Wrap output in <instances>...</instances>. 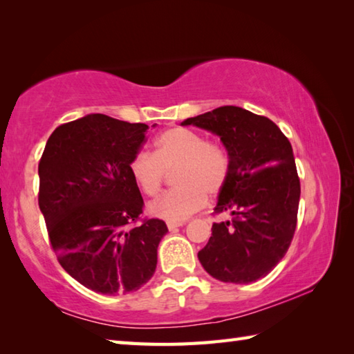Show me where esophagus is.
<instances>
[{"label":"esophagus","mask_w":354,"mask_h":354,"mask_svg":"<svg viewBox=\"0 0 354 354\" xmlns=\"http://www.w3.org/2000/svg\"><path fill=\"white\" fill-rule=\"evenodd\" d=\"M183 225H185L184 221H181V222H167V228L169 230H175L178 227H183Z\"/></svg>","instance_id":"obj_1"}]
</instances>
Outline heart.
<instances>
[{"mask_svg": "<svg viewBox=\"0 0 354 354\" xmlns=\"http://www.w3.org/2000/svg\"><path fill=\"white\" fill-rule=\"evenodd\" d=\"M230 156L221 145L199 132L171 127L155 140V153L138 152L129 161V173L138 189L155 196L167 176L176 187L149 204V213L169 222H181L217 196L230 176Z\"/></svg>", "mask_w": 354, "mask_h": 354, "instance_id": "1", "label": "heart"}]
</instances>
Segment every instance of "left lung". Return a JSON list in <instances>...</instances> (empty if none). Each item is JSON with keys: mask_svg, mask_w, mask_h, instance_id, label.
Returning <instances> with one entry per match:
<instances>
[{"mask_svg": "<svg viewBox=\"0 0 354 354\" xmlns=\"http://www.w3.org/2000/svg\"><path fill=\"white\" fill-rule=\"evenodd\" d=\"M193 124L219 135L230 156V176L214 213L232 219L213 223L198 252L216 280L248 284L268 275L288 252L295 234L301 185L288 137L272 120L239 106H221Z\"/></svg>", "mask_w": 354, "mask_h": 354, "instance_id": "obj_1", "label": "left lung"}]
</instances>
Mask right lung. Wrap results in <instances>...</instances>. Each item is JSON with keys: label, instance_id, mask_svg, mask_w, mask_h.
I'll return each instance as SVG.
<instances>
[{"label": "right lung", "instance_id": "add662e5", "mask_svg": "<svg viewBox=\"0 0 354 354\" xmlns=\"http://www.w3.org/2000/svg\"><path fill=\"white\" fill-rule=\"evenodd\" d=\"M147 129L103 114L82 117L56 127L37 167L53 251L74 280L103 295L146 284L167 232L161 219L136 223L145 202L129 161Z\"/></svg>", "mask_w": 354, "mask_h": 354}]
</instances>
